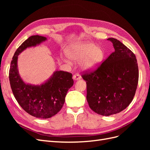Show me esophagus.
I'll return each instance as SVG.
<instances>
[{
	"label": "esophagus",
	"mask_w": 150,
	"mask_h": 150,
	"mask_svg": "<svg viewBox=\"0 0 150 150\" xmlns=\"http://www.w3.org/2000/svg\"><path fill=\"white\" fill-rule=\"evenodd\" d=\"M72 78H73L74 80H78V79H80L81 78V77L79 74H75L73 76V77H72Z\"/></svg>",
	"instance_id": "1"
}]
</instances>
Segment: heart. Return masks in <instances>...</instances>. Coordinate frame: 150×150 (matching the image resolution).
I'll use <instances>...</instances> for the list:
<instances>
[{
  "label": "heart",
  "mask_w": 150,
  "mask_h": 150,
  "mask_svg": "<svg viewBox=\"0 0 150 150\" xmlns=\"http://www.w3.org/2000/svg\"><path fill=\"white\" fill-rule=\"evenodd\" d=\"M67 55L72 61H82L81 66L86 70H93L102 62L103 52L96 45L89 43H79L72 46L67 52ZM69 62V61H67Z\"/></svg>",
  "instance_id": "obj_1"
}]
</instances>
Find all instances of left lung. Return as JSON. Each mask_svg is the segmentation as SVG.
<instances>
[{
    "mask_svg": "<svg viewBox=\"0 0 150 150\" xmlns=\"http://www.w3.org/2000/svg\"><path fill=\"white\" fill-rule=\"evenodd\" d=\"M115 51L94 70L82 74L86 82V99L97 114L119 113L132 101L137 88L139 71L134 53L120 40L108 38Z\"/></svg>",
    "mask_w": 150,
    "mask_h": 150,
    "instance_id": "1",
    "label": "left lung"
}]
</instances>
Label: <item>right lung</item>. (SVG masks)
I'll return each instance as SVG.
<instances>
[{
  "mask_svg": "<svg viewBox=\"0 0 150 150\" xmlns=\"http://www.w3.org/2000/svg\"><path fill=\"white\" fill-rule=\"evenodd\" d=\"M46 40L40 35H32L17 48L12 57L9 70L11 87L17 103L23 110L38 118H49L59 111L66 94L74 84L71 73L57 71L47 82L40 86L27 84L17 70L18 55L25 49L35 46Z\"/></svg>",
  "mask_w": 150,
  "mask_h": 150,
  "instance_id": "right-lung-1",
  "label": "right lung"
}]
</instances>
